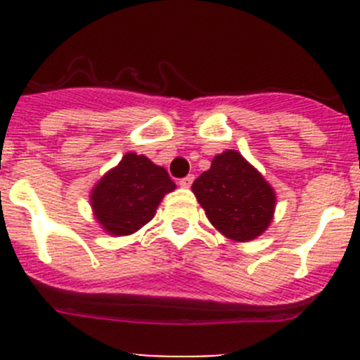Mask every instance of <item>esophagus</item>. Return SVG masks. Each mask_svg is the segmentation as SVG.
<instances>
[{
	"instance_id": "34e87169",
	"label": "esophagus",
	"mask_w": 360,
	"mask_h": 360,
	"mask_svg": "<svg viewBox=\"0 0 360 360\" xmlns=\"http://www.w3.org/2000/svg\"><path fill=\"white\" fill-rule=\"evenodd\" d=\"M193 180H195V174H187L186 178H182V180H180V186H182V187H191Z\"/></svg>"
}]
</instances>
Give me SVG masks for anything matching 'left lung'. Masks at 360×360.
<instances>
[{
	"instance_id": "1",
	"label": "left lung",
	"mask_w": 360,
	"mask_h": 360,
	"mask_svg": "<svg viewBox=\"0 0 360 360\" xmlns=\"http://www.w3.org/2000/svg\"><path fill=\"white\" fill-rule=\"evenodd\" d=\"M193 193L209 221L229 240H254L266 231L274 216V189L234 149L212 158L211 169L193 184Z\"/></svg>"
}]
</instances>
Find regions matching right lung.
Wrapping results in <instances>:
<instances>
[{
  "label": "right lung",
  "instance_id": "add662e5",
  "mask_svg": "<svg viewBox=\"0 0 360 360\" xmlns=\"http://www.w3.org/2000/svg\"><path fill=\"white\" fill-rule=\"evenodd\" d=\"M174 187L164 167L144 155L126 153L91 189V209L104 231L128 236L153 219L164 195Z\"/></svg>",
  "mask_w": 360,
  "mask_h": 360
}]
</instances>
